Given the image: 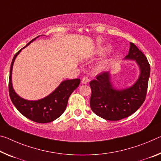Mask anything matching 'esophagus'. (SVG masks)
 I'll return each instance as SVG.
<instances>
[{"instance_id":"esophagus-1","label":"esophagus","mask_w":161,"mask_h":161,"mask_svg":"<svg viewBox=\"0 0 161 161\" xmlns=\"http://www.w3.org/2000/svg\"><path fill=\"white\" fill-rule=\"evenodd\" d=\"M89 81H90V80H89L88 77H86V76H84L82 78V80H81V82L83 84H86L88 83Z\"/></svg>"}]
</instances>
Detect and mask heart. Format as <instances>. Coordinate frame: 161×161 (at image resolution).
<instances>
[{"mask_svg": "<svg viewBox=\"0 0 161 161\" xmlns=\"http://www.w3.org/2000/svg\"><path fill=\"white\" fill-rule=\"evenodd\" d=\"M110 50H111V47H109V46H108V45L101 46V47H98L97 49L96 50L95 54L98 56H103L108 52H109ZM109 63H110V60L109 59L104 60L103 62L101 63L100 66H99V69H106L108 67Z\"/></svg>", "mask_w": 161, "mask_h": 161, "instance_id": "heart-1", "label": "heart"}]
</instances>
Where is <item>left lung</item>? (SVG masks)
<instances>
[{
  "label": "left lung",
  "instance_id": "left-lung-1",
  "mask_svg": "<svg viewBox=\"0 0 161 161\" xmlns=\"http://www.w3.org/2000/svg\"><path fill=\"white\" fill-rule=\"evenodd\" d=\"M125 59L136 61L140 76L130 87L116 90L113 87L109 72H102L90 81V107L97 115L107 120L116 121L131 115L144 103L148 85L150 64L147 58L133 43H130Z\"/></svg>",
  "mask_w": 161,
  "mask_h": 161
}]
</instances>
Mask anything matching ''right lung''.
<instances>
[{"mask_svg": "<svg viewBox=\"0 0 161 161\" xmlns=\"http://www.w3.org/2000/svg\"><path fill=\"white\" fill-rule=\"evenodd\" d=\"M39 36L31 41L23 48L26 47ZM23 48L15 54L11 64L8 85L10 97L18 110L28 119L39 123H47L52 122L62 115L65 111L69 97L74 90H75L80 85V80L75 79L63 81L53 92L39 100L30 101L23 99L16 93L12 85L13 66L16 57Z\"/></svg>", "mask_w": 161, "mask_h": 161, "instance_id": "obj_1", "label": "right lung"}]
</instances>
